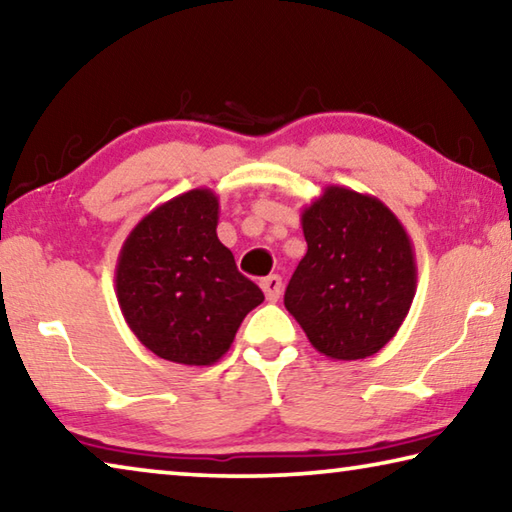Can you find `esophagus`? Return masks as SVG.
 <instances>
[{
    "instance_id": "1",
    "label": "esophagus",
    "mask_w": 512,
    "mask_h": 512,
    "mask_svg": "<svg viewBox=\"0 0 512 512\" xmlns=\"http://www.w3.org/2000/svg\"><path fill=\"white\" fill-rule=\"evenodd\" d=\"M262 289H264V296L266 300H271V303H275V300L280 298L282 294V278L280 275H269V278L262 280Z\"/></svg>"
}]
</instances>
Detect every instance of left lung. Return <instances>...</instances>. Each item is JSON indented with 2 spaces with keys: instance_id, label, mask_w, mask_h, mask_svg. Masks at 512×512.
Returning <instances> with one entry per match:
<instances>
[{
  "instance_id": "8db88e82",
  "label": "left lung",
  "mask_w": 512,
  "mask_h": 512,
  "mask_svg": "<svg viewBox=\"0 0 512 512\" xmlns=\"http://www.w3.org/2000/svg\"><path fill=\"white\" fill-rule=\"evenodd\" d=\"M300 221L307 253L285 307L326 358H369L396 335L415 298L408 232L378 198L346 186H326Z\"/></svg>"
}]
</instances>
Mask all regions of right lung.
Wrapping results in <instances>:
<instances>
[{
	"label": "right lung",
	"instance_id": "right-lung-1",
	"mask_svg": "<svg viewBox=\"0 0 512 512\" xmlns=\"http://www.w3.org/2000/svg\"><path fill=\"white\" fill-rule=\"evenodd\" d=\"M216 225L218 196L193 189L145 214L120 248V310L139 342L168 362H218L264 300L218 241Z\"/></svg>",
	"mask_w": 512,
	"mask_h": 512
}]
</instances>
